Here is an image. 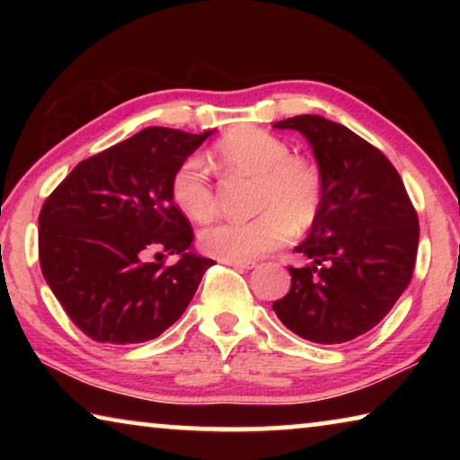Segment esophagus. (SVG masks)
I'll return each instance as SVG.
<instances>
[{
    "label": "esophagus",
    "mask_w": 460,
    "mask_h": 460,
    "mask_svg": "<svg viewBox=\"0 0 460 460\" xmlns=\"http://www.w3.org/2000/svg\"><path fill=\"white\" fill-rule=\"evenodd\" d=\"M223 263H227V266H233V268H241V270H252L258 266V263L252 261V260H221Z\"/></svg>",
    "instance_id": "esophagus-1"
}]
</instances>
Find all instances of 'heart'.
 Listing matches in <instances>:
<instances>
[{"instance_id": "1", "label": "heart", "mask_w": 460, "mask_h": 460, "mask_svg": "<svg viewBox=\"0 0 460 460\" xmlns=\"http://www.w3.org/2000/svg\"><path fill=\"white\" fill-rule=\"evenodd\" d=\"M225 172L255 176L249 221H223L200 231V249L219 260H255L284 245L292 231L305 233L316 223L324 200L323 172L313 160L292 154L282 137L260 128H235L215 146ZM176 207L194 221H208L217 199L205 160L186 158L170 178Z\"/></svg>"}]
</instances>
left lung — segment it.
Returning a JSON list of instances; mask_svg holds the SVG:
<instances>
[{"label":"left lung","mask_w":460,"mask_h":460,"mask_svg":"<svg viewBox=\"0 0 460 460\" xmlns=\"http://www.w3.org/2000/svg\"><path fill=\"white\" fill-rule=\"evenodd\" d=\"M313 146L324 181L321 215L296 252L313 261L290 268L292 286L271 308L298 337L339 345L371 331L410 284L418 213L384 152L321 115L274 123Z\"/></svg>","instance_id":"left-lung-1"}]
</instances>
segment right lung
I'll return each mask as SVG.
<instances>
[{
	"label": "right lung",
	"instance_id": "add662e5",
	"mask_svg": "<svg viewBox=\"0 0 460 460\" xmlns=\"http://www.w3.org/2000/svg\"><path fill=\"white\" fill-rule=\"evenodd\" d=\"M208 136L146 128L79 162L44 200V279L93 341L129 345L160 337L215 263L190 252L192 227L170 194L174 170ZM168 254L181 260L168 267Z\"/></svg>",
	"mask_w": 460,
	"mask_h": 460
}]
</instances>
